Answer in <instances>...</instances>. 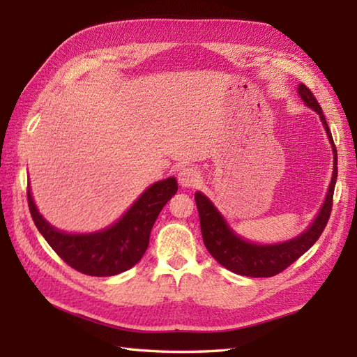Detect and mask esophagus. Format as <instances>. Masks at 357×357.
Wrapping results in <instances>:
<instances>
[{
	"label": "esophagus",
	"instance_id": "esophagus-1",
	"mask_svg": "<svg viewBox=\"0 0 357 357\" xmlns=\"http://www.w3.org/2000/svg\"><path fill=\"white\" fill-rule=\"evenodd\" d=\"M178 181L181 187L184 188L195 187L199 183V173L198 170H195L193 167H184V169H181L178 173Z\"/></svg>",
	"mask_w": 357,
	"mask_h": 357
}]
</instances>
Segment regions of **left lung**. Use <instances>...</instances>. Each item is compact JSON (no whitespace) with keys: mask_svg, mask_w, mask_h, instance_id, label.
Returning <instances> with one entry per match:
<instances>
[{"mask_svg":"<svg viewBox=\"0 0 357 357\" xmlns=\"http://www.w3.org/2000/svg\"><path fill=\"white\" fill-rule=\"evenodd\" d=\"M298 93L302 98V101L319 115L333 147V176L328 192L327 196H325V201L322 204L319 213H317L312 225H310L304 233L299 234L298 238L279 242V244H253V242L238 236V234L230 229V225L227 224L224 216L219 213L218 208L213 206V202H211L206 195H202L201 192L195 193L196 207H198L199 211L204 245L207 247L208 253L213 256L222 267L236 273V275L250 278H270L278 275L280 271H284L287 267H290L296 259H299V257L304 255L307 250H310V247H312L317 239H319L325 225H327L330 219L333 207V193H335V185L337 179L336 146L335 142H333V136L328 128L327 119H325L321 105L316 101L312 90L305 84H299Z\"/></svg>","mask_w":357,"mask_h":357,"instance_id":"1","label":"left lung"}]
</instances>
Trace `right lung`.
<instances>
[{
    "label": "right lung",
    "instance_id": "obj_1",
    "mask_svg": "<svg viewBox=\"0 0 357 357\" xmlns=\"http://www.w3.org/2000/svg\"><path fill=\"white\" fill-rule=\"evenodd\" d=\"M176 192L174 178L158 181L118 222L89 234H70L52 227L38 211L29 187L27 202L36 229L67 265L89 276H115L139 262L149 247L151 227Z\"/></svg>",
    "mask_w": 357,
    "mask_h": 357
}]
</instances>
